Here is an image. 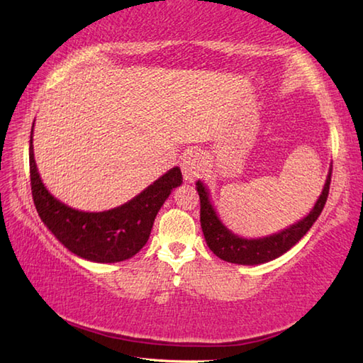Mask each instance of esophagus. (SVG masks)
Masks as SVG:
<instances>
[{
	"label": "esophagus",
	"mask_w": 363,
	"mask_h": 363,
	"mask_svg": "<svg viewBox=\"0 0 363 363\" xmlns=\"http://www.w3.org/2000/svg\"><path fill=\"white\" fill-rule=\"evenodd\" d=\"M182 174L186 181H195L204 169V157L199 151H190L182 159Z\"/></svg>",
	"instance_id": "obj_1"
}]
</instances>
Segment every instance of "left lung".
<instances>
[{"label":"left lung","instance_id":"1","mask_svg":"<svg viewBox=\"0 0 363 363\" xmlns=\"http://www.w3.org/2000/svg\"><path fill=\"white\" fill-rule=\"evenodd\" d=\"M330 176H333V168H329L325 187H323L318 201L315 203L313 209L307 217L289 226L287 229L281 230V233L264 238H243L230 233L220 221L217 212H215L206 186L201 181H198L196 190L199 201H201V213H199V217H201V228L207 246H209L215 256L230 262V264L259 265L277 259L284 252H287L291 246H295L307 234V230L312 228L313 223L318 220L323 207H325L328 201Z\"/></svg>","mask_w":363,"mask_h":363}]
</instances>
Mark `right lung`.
<instances>
[{"label":"right lung","instance_id":"1","mask_svg":"<svg viewBox=\"0 0 363 363\" xmlns=\"http://www.w3.org/2000/svg\"><path fill=\"white\" fill-rule=\"evenodd\" d=\"M33 129L29 140L30 190L38 217L54 237L76 256L98 264L130 259L146 245L160 207L182 184L179 167H174L126 204L104 212H82L54 198L40 179L34 160Z\"/></svg>","mask_w":363,"mask_h":363}]
</instances>
